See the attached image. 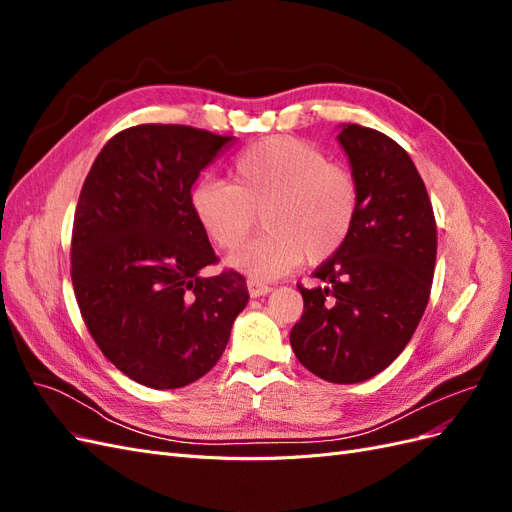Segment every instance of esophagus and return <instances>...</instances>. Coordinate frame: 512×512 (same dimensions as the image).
<instances>
[{
    "mask_svg": "<svg viewBox=\"0 0 512 512\" xmlns=\"http://www.w3.org/2000/svg\"><path fill=\"white\" fill-rule=\"evenodd\" d=\"M247 290H250V297H265V294H269L273 288L271 286H267V284H260V282H256V280H250L247 282Z\"/></svg>",
    "mask_w": 512,
    "mask_h": 512,
    "instance_id": "1",
    "label": "esophagus"
}]
</instances>
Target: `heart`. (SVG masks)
Instances as JSON below:
<instances>
[{"instance_id":"b5f03b06","label":"heart","mask_w":512,"mask_h":512,"mask_svg":"<svg viewBox=\"0 0 512 512\" xmlns=\"http://www.w3.org/2000/svg\"><path fill=\"white\" fill-rule=\"evenodd\" d=\"M190 205L207 237L237 247L262 215L267 232L245 243L228 265L256 282H271L299 265L322 262L342 250L359 215V185L312 143L271 136L241 151L232 183L203 179Z\"/></svg>"}]
</instances>
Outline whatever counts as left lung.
<instances>
[{
  "mask_svg": "<svg viewBox=\"0 0 512 512\" xmlns=\"http://www.w3.org/2000/svg\"><path fill=\"white\" fill-rule=\"evenodd\" d=\"M337 143L359 185V215L342 250L314 271L290 346L303 367L335 384L389 367L421 322L436 269V218L414 162L386 134L342 123Z\"/></svg>",
  "mask_w": 512,
  "mask_h": 512,
  "instance_id": "obj_1",
  "label": "left lung"
}]
</instances>
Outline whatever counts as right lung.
<instances>
[{
  "instance_id": "1",
  "label": "right lung",
  "mask_w": 512,
  "mask_h": 512,
  "mask_svg": "<svg viewBox=\"0 0 512 512\" xmlns=\"http://www.w3.org/2000/svg\"><path fill=\"white\" fill-rule=\"evenodd\" d=\"M235 136L145 123L108 141L83 183L72 286L102 354L149 389H181L220 361L250 301L218 262L190 205L192 185Z\"/></svg>"
}]
</instances>
